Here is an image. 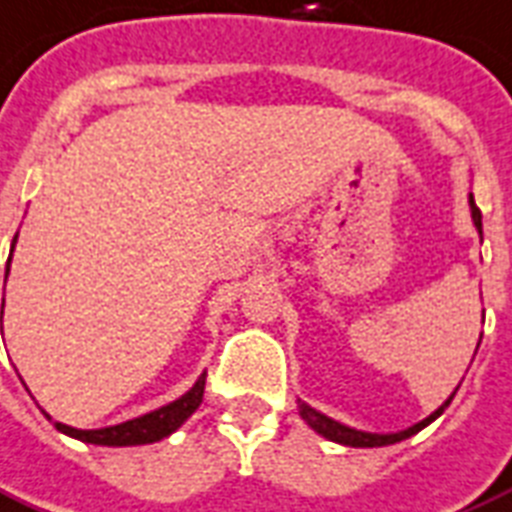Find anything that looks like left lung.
<instances>
[{"instance_id": "8db88e82", "label": "left lung", "mask_w": 512, "mask_h": 512, "mask_svg": "<svg viewBox=\"0 0 512 512\" xmlns=\"http://www.w3.org/2000/svg\"><path fill=\"white\" fill-rule=\"evenodd\" d=\"M470 210H472V221H475V229H478V232L483 234V221H480V210H478V205H475V199H472V194H470ZM480 337H483V334H480ZM453 394H456V391H453ZM453 394L448 399H445L443 405L434 410L432 416L424 418V421H418V424H413V426H410V429H405V432H394V434H372V432H359V429H351V426H345V424H340V421H334V418L324 416V413H318L315 407H310V405H307V402H302V399H299V416L305 418L310 429H315V432L321 434V437H326V440H332V443L351 445V448H380V445H394V443H399V440H407V437H413V434L421 432L424 426L432 424L434 418L443 416L445 407L451 405Z\"/></svg>"}]
</instances>
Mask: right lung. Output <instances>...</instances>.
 Masks as SVG:
<instances>
[{
	"label": "right lung",
	"mask_w": 512,
	"mask_h": 512,
	"mask_svg": "<svg viewBox=\"0 0 512 512\" xmlns=\"http://www.w3.org/2000/svg\"><path fill=\"white\" fill-rule=\"evenodd\" d=\"M18 234L13 237V248ZM13 248H10V259H13ZM10 259H7V272H10ZM5 272V280H7ZM2 315H5V307L0 310V329H2ZM202 394H205V375H199V380L194 386L188 388L186 394L169 405L153 410V413H145L140 418H132V421H124V424L105 426V429H75V426L59 424L56 421V429L75 440H83V443L94 445H113V448H121V445H148L159 443L164 437L175 432L183 421H186L199 405H202ZM51 418V416H48Z\"/></svg>",
	"instance_id": "1"
}]
</instances>
